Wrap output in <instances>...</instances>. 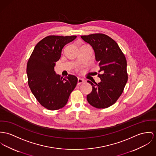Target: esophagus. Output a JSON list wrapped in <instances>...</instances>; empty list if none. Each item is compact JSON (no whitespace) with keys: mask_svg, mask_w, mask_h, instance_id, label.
<instances>
[{"mask_svg":"<svg viewBox=\"0 0 156 156\" xmlns=\"http://www.w3.org/2000/svg\"><path fill=\"white\" fill-rule=\"evenodd\" d=\"M85 83V80L83 79H81V78H78V85H80V84H83Z\"/></svg>","mask_w":156,"mask_h":156,"instance_id":"34e87169","label":"esophagus"}]
</instances>
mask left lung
Listing matches in <instances>:
<instances>
[{
    "mask_svg": "<svg viewBox=\"0 0 156 156\" xmlns=\"http://www.w3.org/2000/svg\"><path fill=\"white\" fill-rule=\"evenodd\" d=\"M90 44L95 52L100 67L101 82H87L93 87L87 96L88 102L97 108H106L115 104L122 94L128 81L126 59L117 43L110 37L101 33L81 36Z\"/></svg>",
    "mask_w": 156,
    "mask_h": 156,
    "instance_id": "obj_1",
    "label": "left lung"
}]
</instances>
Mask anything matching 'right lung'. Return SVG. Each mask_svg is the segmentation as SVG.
I'll list each match as a JSON object with an SVG mask.
<instances>
[{"label":"right lung","instance_id":"add662e5","mask_svg":"<svg viewBox=\"0 0 156 156\" xmlns=\"http://www.w3.org/2000/svg\"><path fill=\"white\" fill-rule=\"evenodd\" d=\"M76 38V36H47L36 44L28 60L29 87L39 103L50 110L63 108L77 84L75 76L68 75L63 78L55 71L62 48Z\"/></svg>","mask_w":156,"mask_h":156}]
</instances>
